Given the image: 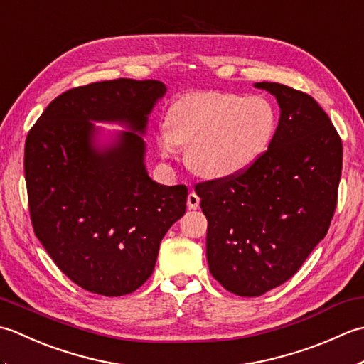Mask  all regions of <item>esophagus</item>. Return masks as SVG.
Here are the masks:
<instances>
[{"mask_svg":"<svg viewBox=\"0 0 364 364\" xmlns=\"http://www.w3.org/2000/svg\"><path fill=\"white\" fill-rule=\"evenodd\" d=\"M188 206H189V210H197V208L200 206V197L196 194V192H191V194L188 196Z\"/></svg>","mask_w":364,"mask_h":364,"instance_id":"obj_1","label":"esophagus"}]
</instances>
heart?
Returning a JSON list of instances; mask_svg holds the SVG:
<instances>
[{
    "label": "heart",
    "instance_id": "1",
    "mask_svg": "<svg viewBox=\"0 0 364 364\" xmlns=\"http://www.w3.org/2000/svg\"><path fill=\"white\" fill-rule=\"evenodd\" d=\"M166 123L161 153L173 156L178 144L189 145L191 168L218 180L245 172L262 156L275 134L277 114L258 95L191 94L170 106Z\"/></svg>",
    "mask_w": 364,
    "mask_h": 364
}]
</instances>
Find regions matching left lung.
<instances>
[{"label": "left lung", "instance_id": "8db88e82", "mask_svg": "<svg viewBox=\"0 0 364 364\" xmlns=\"http://www.w3.org/2000/svg\"><path fill=\"white\" fill-rule=\"evenodd\" d=\"M255 87L280 106L269 149L242 173L196 184L210 272L242 297L288 282L322 241L343 168L341 137L311 95L278 82Z\"/></svg>", "mask_w": 364, "mask_h": 364}]
</instances>
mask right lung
Returning a JSON list of instances; mask_svg holds the SVG:
<instances>
[{
  "label": "right lung",
  "instance_id": "right-lung-1",
  "mask_svg": "<svg viewBox=\"0 0 364 364\" xmlns=\"http://www.w3.org/2000/svg\"><path fill=\"white\" fill-rule=\"evenodd\" d=\"M156 80H114L56 97L29 129L25 178L34 233L73 283L106 297L149 280L167 230L186 213L188 188L145 170L146 115L166 94ZM125 122L111 147L93 146L91 120Z\"/></svg>",
  "mask_w": 364,
  "mask_h": 364
}]
</instances>
